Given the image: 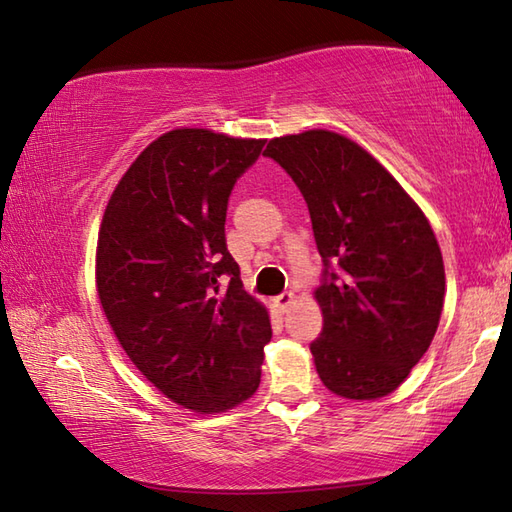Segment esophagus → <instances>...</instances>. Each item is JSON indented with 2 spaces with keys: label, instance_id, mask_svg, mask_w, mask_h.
<instances>
[{
  "label": "esophagus",
  "instance_id": "1",
  "mask_svg": "<svg viewBox=\"0 0 512 512\" xmlns=\"http://www.w3.org/2000/svg\"><path fill=\"white\" fill-rule=\"evenodd\" d=\"M290 302H293V293H282V295H277L275 297V306L279 308V310H284V308H288L290 306Z\"/></svg>",
  "mask_w": 512,
  "mask_h": 512
}]
</instances>
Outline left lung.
Wrapping results in <instances>:
<instances>
[{"label": "left lung", "mask_w": 512, "mask_h": 512, "mask_svg": "<svg viewBox=\"0 0 512 512\" xmlns=\"http://www.w3.org/2000/svg\"><path fill=\"white\" fill-rule=\"evenodd\" d=\"M264 155L304 195L324 262L310 344L319 379L346 399H377L424 357L444 306L433 228L393 175L330 130L270 139Z\"/></svg>", "instance_id": "8db88e82"}]
</instances>
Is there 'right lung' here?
<instances>
[{
  "instance_id": "1",
  "label": "right lung",
  "mask_w": 512,
  "mask_h": 512,
  "mask_svg": "<svg viewBox=\"0 0 512 512\" xmlns=\"http://www.w3.org/2000/svg\"><path fill=\"white\" fill-rule=\"evenodd\" d=\"M262 148L170 130L126 170L99 228L97 293L119 344L150 384L197 413L255 393L273 335L224 228L230 193Z\"/></svg>"
}]
</instances>
